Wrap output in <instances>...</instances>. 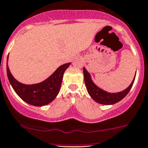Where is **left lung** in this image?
Returning a JSON list of instances; mask_svg holds the SVG:
<instances>
[{
	"label": "left lung",
	"mask_w": 148,
	"mask_h": 148,
	"mask_svg": "<svg viewBox=\"0 0 148 148\" xmlns=\"http://www.w3.org/2000/svg\"><path fill=\"white\" fill-rule=\"evenodd\" d=\"M83 75H84L85 83H86L87 91L91 99L100 104L112 105L120 101L130 92V89L132 88L133 83H134L136 73L131 84L124 90L117 92V93H109L96 86L92 80L90 74L86 71L85 68H83Z\"/></svg>",
	"instance_id": "left-lung-1"
}]
</instances>
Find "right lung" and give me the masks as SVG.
I'll return each instance as SVG.
<instances>
[{"mask_svg": "<svg viewBox=\"0 0 148 148\" xmlns=\"http://www.w3.org/2000/svg\"><path fill=\"white\" fill-rule=\"evenodd\" d=\"M7 58L6 71L8 80L16 94L29 104L35 106H43L49 104L59 93L65 71L71 62L60 66L50 76L43 81L35 84H24L13 76L8 68Z\"/></svg>", "mask_w": 148, "mask_h": 148, "instance_id": "1", "label": "right lung"}]
</instances>
